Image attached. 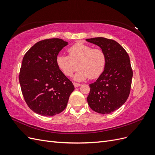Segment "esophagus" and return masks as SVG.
<instances>
[{
	"instance_id": "34e87169",
	"label": "esophagus",
	"mask_w": 155,
	"mask_h": 155,
	"mask_svg": "<svg viewBox=\"0 0 155 155\" xmlns=\"http://www.w3.org/2000/svg\"><path fill=\"white\" fill-rule=\"evenodd\" d=\"M74 87H79L81 85V84H79V83H75V82H74Z\"/></svg>"
}]
</instances>
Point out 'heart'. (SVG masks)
<instances>
[{"label":"heart","mask_w":155,"mask_h":155,"mask_svg":"<svg viewBox=\"0 0 155 155\" xmlns=\"http://www.w3.org/2000/svg\"><path fill=\"white\" fill-rule=\"evenodd\" d=\"M69 55L59 54L56 61L58 66L67 76H71L73 73L80 68L75 75V79L82 81L89 77L97 78L103 72L106 64V55L100 48L82 43H77L68 48Z\"/></svg>","instance_id":"1"}]
</instances>
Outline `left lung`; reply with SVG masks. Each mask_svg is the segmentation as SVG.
Masks as SVG:
<instances>
[{
    "instance_id": "obj_1",
    "label": "left lung",
    "mask_w": 155,
    "mask_h": 155,
    "mask_svg": "<svg viewBox=\"0 0 155 155\" xmlns=\"http://www.w3.org/2000/svg\"><path fill=\"white\" fill-rule=\"evenodd\" d=\"M86 41L99 46L106 55L104 72L89 85L88 104L98 113L110 114L123 105L129 96L133 74L129 56L112 39L95 37Z\"/></svg>"
}]
</instances>
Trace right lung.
Masks as SVG:
<instances>
[{"label":"right lung","instance_id":"1","mask_svg":"<svg viewBox=\"0 0 155 155\" xmlns=\"http://www.w3.org/2000/svg\"><path fill=\"white\" fill-rule=\"evenodd\" d=\"M68 45L61 39L37 42L25 54L18 79L27 105L45 116L59 114L74 90L72 81L58 66L56 58Z\"/></svg>","mask_w":155,"mask_h":155}]
</instances>
